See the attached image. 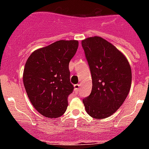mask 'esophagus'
Returning <instances> with one entry per match:
<instances>
[{"instance_id":"34e87169","label":"esophagus","mask_w":149,"mask_h":149,"mask_svg":"<svg viewBox=\"0 0 149 149\" xmlns=\"http://www.w3.org/2000/svg\"><path fill=\"white\" fill-rule=\"evenodd\" d=\"M74 90L76 91V93H78V91L80 90V86H81V84H75L74 85Z\"/></svg>"}]
</instances>
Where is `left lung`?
I'll return each instance as SVG.
<instances>
[{"instance_id":"left-lung-1","label":"left lung","mask_w":149,"mask_h":149,"mask_svg":"<svg viewBox=\"0 0 149 149\" xmlns=\"http://www.w3.org/2000/svg\"><path fill=\"white\" fill-rule=\"evenodd\" d=\"M81 44L93 80L90 95L83 103L93 118H107L122 106L128 95L131 66L123 54L103 38L89 37Z\"/></svg>"}]
</instances>
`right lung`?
I'll list each match as a JSON object with an SVG mask.
<instances>
[{"mask_svg":"<svg viewBox=\"0 0 149 149\" xmlns=\"http://www.w3.org/2000/svg\"><path fill=\"white\" fill-rule=\"evenodd\" d=\"M78 48L77 40H60L33 51L27 59L23 82L34 108L48 118L63 115L73 92L69 62Z\"/></svg>","mask_w":149,"mask_h":149,"instance_id":"1","label":"right lung"}]
</instances>
